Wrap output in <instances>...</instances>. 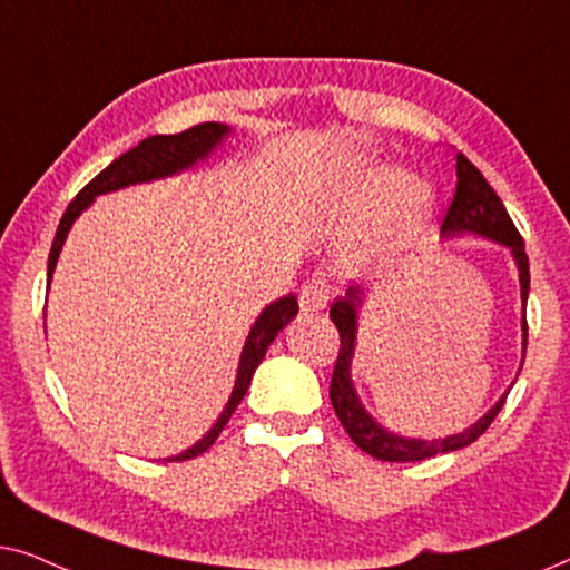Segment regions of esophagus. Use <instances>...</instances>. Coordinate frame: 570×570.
Returning a JSON list of instances; mask_svg holds the SVG:
<instances>
[{"label":"esophagus","mask_w":570,"mask_h":570,"mask_svg":"<svg viewBox=\"0 0 570 570\" xmlns=\"http://www.w3.org/2000/svg\"><path fill=\"white\" fill-rule=\"evenodd\" d=\"M298 301H301V311L314 314V311L326 308V303H330V291H326V285L322 283V279H311L308 285H303Z\"/></svg>","instance_id":"obj_1"}]
</instances>
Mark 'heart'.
<instances>
[{
    "label": "heart",
    "instance_id": "heart-1",
    "mask_svg": "<svg viewBox=\"0 0 570 570\" xmlns=\"http://www.w3.org/2000/svg\"><path fill=\"white\" fill-rule=\"evenodd\" d=\"M379 188L373 197L368 213L357 223L350 238V259L363 267L392 259L410 244L420 217L425 215L428 194L425 184L412 176L394 174L389 176L373 166H353L345 168L326 191L324 207L334 215L353 213Z\"/></svg>",
    "mask_w": 570,
    "mask_h": 570
}]
</instances>
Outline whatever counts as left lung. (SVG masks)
<instances>
[{"mask_svg":"<svg viewBox=\"0 0 570 570\" xmlns=\"http://www.w3.org/2000/svg\"><path fill=\"white\" fill-rule=\"evenodd\" d=\"M462 233L485 236L490 240H495V244H503L511 248L513 262H517V269H519L521 301H524V318H521V326H524V353H527L529 256L524 252V240H521L517 225H513L509 213H505L501 197L490 189L485 176H482L480 170L466 160V155L456 153V191L446 209V217H443L441 236L449 238V236H462ZM363 301H365V291L361 285H353L345 295H340L330 308L332 322L340 332V355H337V363H334L330 400H332L334 412H337L342 428H345L350 439L355 441V446L363 449L365 454H371L373 459H381V462H423V459H431L435 454H449V451L464 449L478 441L480 435L488 431L490 423L498 417V412H501L509 392H505L474 425L464 428L462 433L446 435V439H433V441L404 439V435L386 431L384 425H379L376 420L365 412L361 400H357L353 379H350V365H353L355 334H357V311H361Z\"/></svg>","mask_w":570,"mask_h":570,"instance_id":"8db88e82","label":"left lung"}]
</instances>
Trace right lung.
<instances>
[{"instance_id":"1","label":"right lung","mask_w":570,"mask_h":570,"mask_svg":"<svg viewBox=\"0 0 570 570\" xmlns=\"http://www.w3.org/2000/svg\"><path fill=\"white\" fill-rule=\"evenodd\" d=\"M228 135H230V127H225V124H217V121L197 124V127L178 131V135H155V137L142 139V142H139L137 147H131L129 153L119 155L111 166L100 170V174L92 178V181L85 186V189L77 194L72 202H69L65 215H61V223L57 228V236H53L51 254H49V283H51L53 267H57L61 246H65V240H67L69 228H72V223L80 217L82 209H88V205L98 197V194H108V191L124 189V186H131V184H145V181H155V178L181 174V170L191 168L194 163L205 160L207 155L213 153L215 147L220 145ZM295 314H298V301H295L293 293L275 303H269V306L262 311V316L256 318L252 332H248L244 350H240L236 386H233V394H230L228 404H225L223 415L217 417L213 431H209L205 439L194 443L191 449L181 451V454L168 456V462H184V459H194V456L205 454V451L213 446L217 435L223 433L225 423H228L230 415L240 404V400H244L246 389H248V384H252L256 365L262 363V357H264V353H267V347L272 345V340L283 332V326L291 322Z\"/></svg>"}]
</instances>
